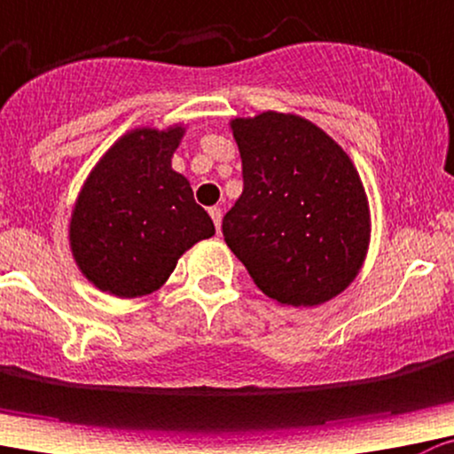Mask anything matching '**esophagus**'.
I'll return each instance as SVG.
<instances>
[{
	"instance_id": "esophagus-1",
	"label": "esophagus",
	"mask_w": 454,
	"mask_h": 454,
	"mask_svg": "<svg viewBox=\"0 0 454 454\" xmlns=\"http://www.w3.org/2000/svg\"><path fill=\"white\" fill-rule=\"evenodd\" d=\"M208 213H210V217H213L215 228H217V232H219V231H222V208H217V206H213V208H210Z\"/></svg>"
}]
</instances>
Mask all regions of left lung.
I'll use <instances>...</instances> for the list:
<instances>
[{
  "mask_svg": "<svg viewBox=\"0 0 454 454\" xmlns=\"http://www.w3.org/2000/svg\"><path fill=\"white\" fill-rule=\"evenodd\" d=\"M244 191L222 231L263 294L319 306L350 286L371 239L364 184L344 148L312 121L262 113L231 121Z\"/></svg>",
  "mask_w": 454,
  "mask_h": 454,
  "instance_id": "left-lung-1",
  "label": "left lung"
}]
</instances>
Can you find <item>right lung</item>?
Segmentation results:
<instances>
[{"label":"right lung","instance_id":"right-lung-1","mask_svg":"<svg viewBox=\"0 0 454 454\" xmlns=\"http://www.w3.org/2000/svg\"><path fill=\"white\" fill-rule=\"evenodd\" d=\"M184 126L126 133L92 168L70 217V250L88 281L115 297L160 288L215 223L170 168Z\"/></svg>","mask_w":454,"mask_h":454}]
</instances>
